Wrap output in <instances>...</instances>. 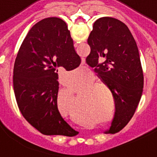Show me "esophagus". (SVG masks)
Here are the masks:
<instances>
[{
	"instance_id": "1",
	"label": "esophagus",
	"mask_w": 157,
	"mask_h": 157,
	"mask_svg": "<svg viewBox=\"0 0 157 157\" xmlns=\"http://www.w3.org/2000/svg\"><path fill=\"white\" fill-rule=\"evenodd\" d=\"M75 45V46H77V45H76V44H75V45Z\"/></svg>"
}]
</instances>
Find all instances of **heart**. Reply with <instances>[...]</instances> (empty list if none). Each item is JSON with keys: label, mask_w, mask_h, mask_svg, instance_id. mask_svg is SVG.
Wrapping results in <instances>:
<instances>
[{"label": "heart", "mask_w": 157, "mask_h": 157, "mask_svg": "<svg viewBox=\"0 0 157 157\" xmlns=\"http://www.w3.org/2000/svg\"><path fill=\"white\" fill-rule=\"evenodd\" d=\"M94 82V79H90L86 83L81 84L78 88V90H80L85 84L90 83L85 86L79 94H81V100L78 101V105H80L82 108L87 109L89 111H92V112L95 113H104L105 110H106L105 105V93L102 91L101 88H97L100 84H91ZM67 91L68 94H73L77 91V86L74 84H67Z\"/></svg>", "instance_id": "b5f03b06"}]
</instances>
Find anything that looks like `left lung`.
I'll return each mask as SVG.
<instances>
[{"label":"left lung","instance_id":"left-lung-1","mask_svg":"<svg viewBox=\"0 0 157 157\" xmlns=\"http://www.w3.org/2000/svg\"><path fill=\"white\" fill-rule=\"evenodd\" d=\"M90 53L86 57L103 83L112 91L116 112L109 134L126 126L140 101L144 75L137 44L125 23L104 17L94 23L88 38Z\"/></svg>","mask_w":157,"mask_h":157}]
</instances>
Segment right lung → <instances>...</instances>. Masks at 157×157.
Returning <instances> with one entry per match:
<instances>
[{
  "label": "right lung",
  "mask_w": 157,
  "mask_h": 157,
  "mask_svg": "<svg viewBox=\"0 0 157 157\" xmlns=\"http://www.w3.org/2000/svg\"><path fill=\"white\" fill-rule=\"evenodd\" d=\"M81 59L67 23L47 17L34 24L24 38L13 69V89L23 117L41 134L73 137L78 134L57 108L58 70L75 69Z\"/></svg>",
  "instance_id": "right-lung-1"
}]
</instances>
